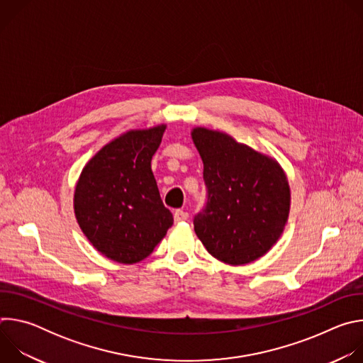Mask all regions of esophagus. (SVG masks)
I'll use <instances>...</instances> for the list:
<instances>
[{"label":"esophagus","mask_w":363,"mask_h":363,"mask_svg":"<svg viewBox=\"0 0 363 363\" xmlns=\"http://www.w3.org/2000/svg\"><path fill=\"white\" fill-rule=\"evenodd\" d=\"M174 220H175V223L186 221V220H188V213H186V211H182V210H177L175 214H174Z\"/></svg>","instance_id":"esophagus-1"}]
</instances>
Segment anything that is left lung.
<instances>
[{
	"label": "left lung",
	"instance_id": "obj_1",
	"mask_svg": "<svg viewBox=\"0 0 363 363\" xmlns=\"http://www.w3.org/2000/svg\"><path fill=\"white\" fill-rule=\"evenodd\" d=\"M208 191L195 216L196 237L217 260L248 264L280 238L290 213V186L280 164L225 132L194 128Z\"/></svg>",
	"mask_w": 363,
	"mask_h": 363
}]
</instances>
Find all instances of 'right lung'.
<instances>
[{"label": "right lung", "instance_id": "right-lung-1", "mask_svg": "<svg viewBox=\"0 0 363 363\" xmlns=\"http://www.w3.org/2000/svg\"><path fill=\"white\" fill-rule=\"evenodd\" d=\"M167 125L133 129L103 146L84 165L74 188V216L86 238L122 264L146 258L174 224L150 161Z\"/></svg>", "mask_w": 363, "mask_h": 363}]
</instances>
